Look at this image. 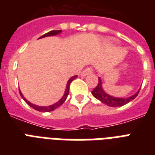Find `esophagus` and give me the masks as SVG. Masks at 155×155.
Here are the masks:
<instances>
[{
	"mask_svg": "<svg viewBox=\"0 0 155 155\" xmlns=\"http://www.w3.org/2000/svg\"><path fill=\"white\" fill-rule=\"evenodd\" d=\"M92 72V68H86V69H84V70L82 72H81V75L85 76V75H89V74H91Z\"/></svg>",
	"mask_w": 155,
	"mask_h": 155,
	"instance_id": "esophagus-1",
	"label": "esophagus"
}]
</instances>
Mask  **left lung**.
I'll return each instance as SVG.
<instances>
[{"instance_id":"8db88e82","label":"left lung","mask_w":155,"mask_h":155,"mask_svg":"<svg viewBox=\"0 0 155 155\" xmlns=\"http://www.w3.org/2000/svg\"><path fill=\"white\" fill-rule=\"evenodd\" d=\"M102 85H103L102 80L99 77L98 84H97V86L95 87L94 89L92 90V94L95 98H97L101 102L105 104H107L108 106H110V107H120V106L125 105V104H128L129 102H130L131 101L136 98L140 90H138L135 94H134L133 96H130L129 97H115L108 94L103 89V86Z\"/></svg>"}]
</instances>
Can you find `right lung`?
Masks as SVG:
<instances>
[{"instance_id":"right-lung-1","label":"right lung","mask_w":155,"mask_h":155,"mask_svg":"<svg viewBox=\"0 0 155 155\" xmlns=\"http://www.w3.org/2000/svg\"><path fill=\"white\" fill-rule=\"evenodd\" d=\"M62 32V30H51V31H50V32L47 33V34H45L43 35L42 36L39 38H45V37H49V36H55L57 35H59L60 33ZM77 77V75H74L72 77H71L69 80H68V83H67V85H66V89H65V92H64V94H63V97L61 98L58 102H56V103L53 104L51 105H49V106H38V105H36V104H34L30 103V101H28L27 100L25 99L24 96L22 95L21 92L20 90H19V92H20V95L21 97H22V99L25 101L26 103L29 104V105L33 108L34 109L37 111H39V112H42V113H47V112H51V111H53L54 109H56L57 108H58L61 104H63L64 103V101H66V99L68 98V96L69 94V87H70V84L72 82L73 80H75V78Z\"/></svg>"}]
</instances>
